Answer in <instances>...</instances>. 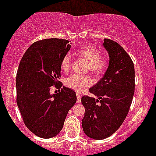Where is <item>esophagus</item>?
Listing matches in <instances>:
<instances>
[{"instance_id": "obj_1", "label": "esophagus", "mask_w": 156, "mask_h": 156, "mask_svg": "<svg viewBox=\"0 0 156 156\" xmlns=\"http://www.w3.org/2000/svg\"><path fill=\"white\" fill-rule=\"evenodd\" d=\"M77 103H80L81 102V95L79 94V93H77Z\"/></svg>"}]
</instances>
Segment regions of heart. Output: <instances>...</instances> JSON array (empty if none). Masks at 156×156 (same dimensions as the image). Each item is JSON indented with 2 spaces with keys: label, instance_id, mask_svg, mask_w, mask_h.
Listing matches in <instances>:
<instances>
[{
  "label": "heart",
  "instance_id": "b5f03b06",
  "mask_svg": "<svg viewBox=\"0 0 156 156\" xmlns=\"http://www.w3.org/2000/svg\"><path fill=\"white\" fill-rule=\"evenodd\" d=\"M79 58H82L89 65V70L96 76L101 75L107 68V61L101 58V52L98 48L91 44L85 45L78 49L76 52ZM71 66V55L67 54L62 58L61 68L63 71H68ZM93 81L89 76L72 75L65 79V84L69 88L78 92L85 91L92 85Z\"/></svg>",
  "mask_w": 156,
  "mask_h": 156
}]
</instances>
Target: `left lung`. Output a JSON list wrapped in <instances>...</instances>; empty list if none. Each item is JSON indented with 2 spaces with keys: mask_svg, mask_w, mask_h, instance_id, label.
<instances>
[{
  "mask_svg": "<svg viewBox=\"0 0 156 156\" xmlns=\"http://www.w3.org/2000/svg\"><path fill=\"white\" fill-rule=\"evenodd\" d=\"M103 46L108 53V67L102 78L89 89L98 98H81L85 108L83 131L96 140L111 136L122 126L135 91V68L129 55L119 44L110 39H105Z\"/></svg>",
  "mask_w": 156,
  "mask_h": 156,
  "instance_id": "obj_1",
  "label": "left lung"
}]
</instances>
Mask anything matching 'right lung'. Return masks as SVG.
Returning a JSON list of instances; mask_svg holds the SVG:
<instances>
[{
  "mask_svg": "<svg viewBox=\"0 0 156 156\" xmlns=\"http://www.w3.org/2000/svg\"><path fill=\"white\" fill-rule=\"evenodd\" d=\"M70 48L68 40L38 41L29 47L19 65L17 107L27 129L40 138L56 136L77 101L75 91L65 86L60 92L50 93L51 87L60 82L61 63Z\"/></svg>",
  "mask_w": 156,
  "mask_h": 156,
  "instance_id": "obj_1",
  "label": "right lung"
}]
</instances>
